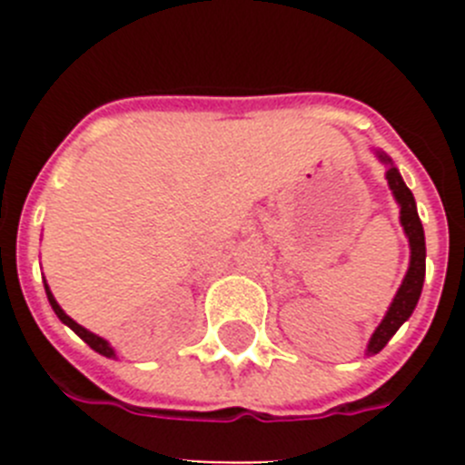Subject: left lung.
Wrapping results in <instances>:
<instances>
[{
  "instance_id": "8db88e82",
  "label": "left lung",
  "mask_w": 465,
  "mask_h": 465,
  "mask_svg": "<svg viewBox=\"0 0 465 465\" xmlns=\"http://www.w3.org/2000/svg\"><path fill=\"white\" fill-rule=\"evenodd\" d=\"M375 155L380 158L381 165H386V182H389V188L393 193V200L401 207V225L402 232L410 242V268L402 277L401 289L393 295L391 305L386 310L384 319L380 322V326L372 332L371 342H368V349L365 354H380L381 349L386 347V342L396 335L398 328L408 322L412 316L414 307L419 302V295H421V289H424V277H426V240H424V225L419 221L417 213V203H414V195L405 182H402L401 172L393 165V160L384 153V151L375 149Z\"/></svg>"
}]
</instances>
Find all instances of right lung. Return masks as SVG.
<instances>
[{
	"label": "right lung",
	"instance_id": "obj_1",
	"mask_svg": "<svg viewBox=\"0 0 465 465\" xmlns=\"http://www.w3.org/2000/svg\"><path fill=\"white\" fill-rule=\"evenodd\" d=\"M44 286H46L48 302H51V307H53V312H55V314H57V319H60V322H63L64 326H69V328H72V331L76 332V335H79V338L84 340V342L88 344L90 349H94V351H97V354L106 356V359H116V351H114V347H111V344L106 342L104 338H100V335H94V332H90L88 328H84V326H81V323H76V322H74L72 316H67V312H64L63 307L57 305L55 295L51 293V289H48V283H44Z\"/></svg>",
	"mask_w": 465,
	"mask_h": 465
}]
</instances>
